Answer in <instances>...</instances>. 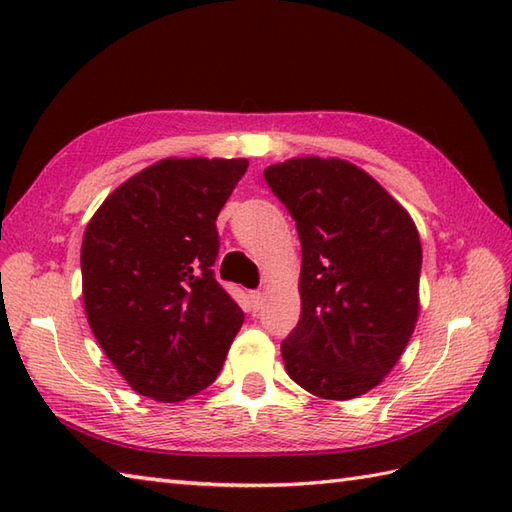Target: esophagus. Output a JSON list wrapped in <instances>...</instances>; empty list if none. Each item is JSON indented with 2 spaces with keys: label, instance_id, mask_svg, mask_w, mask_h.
Masks as SVG:
<instances>
[{
  "label": "esophagus",
  "instance_id": "esophagus-1",
  "mask_svg": "<svg viewBox=\"0 0 512 512\" xmlns=\"http://www.w3.org/2000/svg\"><path fill=\"white\" fill-rule=\"evenodd\" d=\"M248 299H250V303H253V308H255V310L262 308V303H264V295H262V292H259V290H253V292H250Z\"/></svg>",
  "mask_w": 512,
  "mask_h": 512
}]
</instances>
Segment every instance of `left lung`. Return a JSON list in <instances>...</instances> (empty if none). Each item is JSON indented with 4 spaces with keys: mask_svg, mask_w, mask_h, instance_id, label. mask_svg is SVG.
Returning a JSON list of instances; mask_svg holds the SVG:
<instances>
[{
    "mask_svg": "<svg viewBox=\"0 0 512 512\" xmlns=\"http://www.w3.org/2000/svg\"><path fill=\"white\" fill-rule=\"evenodd\" d=\"M264 178L301 242V319L281 343L286 372L319 398L361 396L391 372L416 328V226L345 160L292 158Z\"/></svg>",
    "mask_w": 512,
    "mask_h": 512,
    "instance_id": "1",
    "label": "left lung"
}]
</instances>
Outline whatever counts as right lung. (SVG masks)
I'll use <instances>...</instances> for the list:
<instances>
[{"label": "right lung", "instance_id": "1", "mask_svg": "<svg viewBox=\"0 0 512 512\" xmlns=\"http://www.w3.org/2000/svg\"><path fill=\"white\" fill-rule=\"evenodd\" d=\"M248 160L167 158L123 182L83 235V303L140 396L178 402L222 372L244 312L215 279V220Z\"/></svg>", "mask_w": 512, "mask_h": 512}]
</instances>
